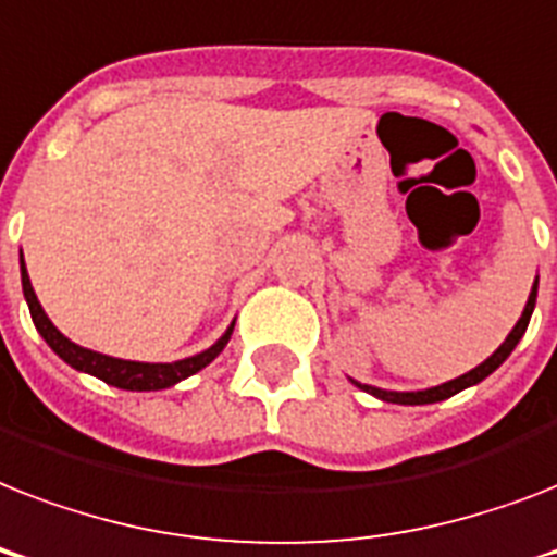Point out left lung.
Instances as JSON below:
<instances>
[{"label": "left lung", "instance_id": "8db88e82", "mask_svg": "<svg viewBox=\"0 0 557 557\" xmlns=\"http://www.w3.org/2000/svg\"><path fill=\"white\" fill-rule=\"evenodd\" d=\"M535 300H537V277H535V286H532V292H529L527 306H523V314H520V321L515 323V330L509 332V338L503 341L500 347L494 349L492 356L485 358L483 364L474 367V370H468L466 375H459V379H450V381H445V384H436V387H428V389H410V393L372 387V384H361V381H356V379H349V381H352L356 387L364 389V393H370V396L381 398V401H389V405H433V401H445V398L457 396L459 389L474 387V384H480L483 379H488V375H492V372L511 356V349L518 347V341L523 338V332H527V326H529V318H532V312H535Z\"/></svg>", "mask_w": 557, "mask_h": 557}]
</instances>
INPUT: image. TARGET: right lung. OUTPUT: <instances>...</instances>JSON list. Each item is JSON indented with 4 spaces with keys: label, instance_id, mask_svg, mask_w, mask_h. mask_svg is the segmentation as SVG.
Instances as JSON below:
<instances>
[{
    "label": "right lung",
    "instance_id": "right-lung-1",
    "mask_svg": "<svg viewBox=\"0 0 557 557\" xmlns=\"http://www.w3.org/2000/svg\"><path fill=\"white\" fill-rule=\"evenodd\" d=\"M22 262V295L28 300V309H30V321L37 326V332L42 335L48 347L54 349L57 356L63 358L65 364L74 367V370L81 372H89L95 379L107 381L112 387H121V389H168L178 381L190 379L193 372L205 370V367L213 361V358L225 349V344L231 341V332H234V323L227 326L225 335L208 347L205 352H196L190 358H182V361H173V364H147V361H124V358H112V356H103V352H95V349H86L81 344H74L63 335V332L57 330L54 323L48 321L46 309L39 306L37 295H34V286H30V277H28V269H25V260Z\"/></svg>",
    "mask_w": 557,
    "mask_h": 557
}]
</instances>
